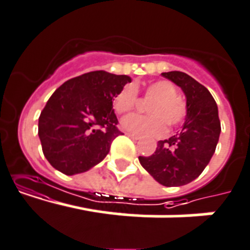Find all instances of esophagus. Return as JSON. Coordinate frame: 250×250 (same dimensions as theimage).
<instances>
[{"label": "esophagus", "instance_id": "esophagus-1", "mask_svg": "<svg viewBox=\"0 0 250 250\" xmlns=\"http://www.w3.org/2000/svg\"><path fill=\"white\" fill-rule=\"evenodd\" d=\"M127 136H129L130 139L134 140V141H137V140H140V136H137V135H134V134H130V132H127Z\"/></svg>", "mask_w": 250, "mask_h": 250}]
</instances>
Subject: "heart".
<instances>
[{
    "mask_svg": "<svg viewBox=\"0 0 250 250\" xmlns=\"http://www.w3.org/2000/svg\"><path fill=\"white\" fill-rule=\"evenodd\" d=\"M145 97L153 98L148 104L151 115H132L124 118L121 127L130 134L137 136H163L167 131V125L179 126L188 116L187 103L180 97L175 85L169 81L159 80L148 83L145 87ZM137 104V85L127 84L121 88L113 101V108L118 114L131 111Z\"/></svg>",
    "mask_w": 250,
    "mask_h": 250,
    "instance_id": "heart-1",
    "label": "heart"
}]
</instances>
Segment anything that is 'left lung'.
<instances>
[{
    "mask_svg": "<svg viewBox=\"0 0 250 250\" xmlns=\"http://www.w3.org/2000/svg\"><path fill=\"white\" fill-rule=\"evenodd\" d=\"M187 97L188 116L179 134L158 141L154 153L139 157L142 167L165 187H182L199 177L215 153L221 124L208 88L180 71L163 72Z\"/></svg>",
    "mask_w": 250,
    "mask_h": 250,
    "instance_id": "left-lung-1",
    "label": "left lung"
}]
</instances>
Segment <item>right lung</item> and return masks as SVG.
Here are the masks:
<instances>
[{
    "mask_svg": "<svg viewBox=\"0 0 250 250\" xmlns=\"http://www.w3.org/2000/svg\"><path fill=\"white\" fill-rule=\"evenodd\" d=\"M131 78L93 71L66 81L39 116L38 135L50 165L66 175L87 172L101 163L121 134L114 97Z\"/></svg>",
    "mask_w": 250,
    "mask_h": 250,
    "instance_id": "add662e5",
    "label": "right lung"
}]
</instances>
